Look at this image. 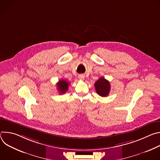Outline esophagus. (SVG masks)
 <instances>
[{"mask_svg": "<svg viewBox=\"0 0 160 160\" xmlns=\"http://www.w3.org/2000/svg\"><path fill=\"white\" fill-rule=\"evenodd\" d=\"M78 78H79L80 80H83L85 79V75H83V74L79 75H78Z\"/></svg>", "mask_w": 160, "mask_h": 160, "instance_id": "34e87169", "label": "esophagus"}]
</instances>
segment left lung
Instances as JSON below:
<instances>
[{
    "label": "left lung",
    "instance_id": "8db88e82",
    "mask_svg": "<svg viewBox=\"0 0 160 160\" xmlns=\"http://www.w3.org/2000/svg\"><path fill=\"white\" fill-rule=\"evenodd\" d=\"M96 92L101 97H106L108 96L110 91V83L108 80L103 77H101L97 80L94 84Z\"/></svg>",
    "mask_w": 160,
    "mask_h": 160
}]
</instances>
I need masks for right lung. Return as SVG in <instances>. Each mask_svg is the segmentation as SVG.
<instances>
[{
	"mask_svg": "<svg viewBox=\"0 0 160 160\" xmlns=\"http://www.w3.org/2000/svg\"><path fill=\"white\" fill-rule=\"evenodd\" d=\"M68 85H69V83L66 81V80H60L57 83V87L59 92L61 94H64L68 89Z\"/></svg>",
	"mask_w": 160,
	"mask_h": 160,
	"instance_id": "add662e5",
	"label": "right lung"
}]
</instances>
